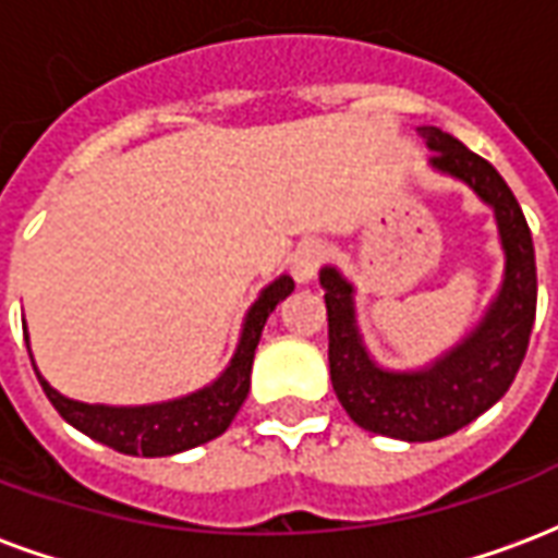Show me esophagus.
Here are the masks:
<instances>
[{
	"mask_svg": "<svg viewBox=\"0 0 558 558\" xmlns=\"http://www.w3.org/2000/svg\"><path fill=\"white\" fill-rule=\"evenodd\" d=\"M326 256H328V247L323 242H316V239L299 244V247H295V254H292V275H295V280H299V283L314 280L319 266L326 263Z\"/></svg>",
	"mask_w": 558,
	"mask_h": 558,
	"instance_id": "1",
	"label": "esophagus"
}]
</instances>
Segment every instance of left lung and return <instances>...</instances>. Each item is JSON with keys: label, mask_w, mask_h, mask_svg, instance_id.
<instances>
[{"label": "left lung", "mask_w": 558, "mask_h": 558, "mask_svg": "<svg viewBox=\"0 0 558 558\" xmlns=\"http://www.w3.org/2000/svg\"><path fill=\"white\" fill-rule=\"evenodd\" d=\"M433 170L466 182L493 208L505 251L502 290L466 338L424 371H383L355 326L352 283L326 266L319 283L328 311V367L340 407L359 427L403 442H430L487 412L514 383L538 304L535 247L523 208L493 163L439 128H418Z\"/></svg>", "instance_id": "1"}]
</instances>
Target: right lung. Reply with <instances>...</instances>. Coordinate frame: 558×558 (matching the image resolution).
I'll list each match as a JSON object with an SVG mask.
<instances>
[{
  "instance_id": "right-lung-1",
  "label": "right lung",
  "mask_w": 558,
  "mask_h": 558,
  "mask_svg": "<svg viewBox=\"0 0 558 558\" xmlns=\"http://www.w3.org/2000/svg\"><path fill=\"white\" fill-rule=\"evenodd\" d=\"M295 290L290 275H280L275 283H268L259 292L254 307L244 316L242 338L235 347L230 367L211 383L199 388L194 395L167 403H151V407H101V403H80L65 395H59L35 367L38 383L44 395L53 403L56 412L74 424L80 433L92 436L95 442L110 445L113 451L122 454H143V457H167L196 448V445L215 439L227 430L235 418V412L242 410L244 398L251 391V367H254V352L266 326L268 314L278 307L290 292ZM26 338V328H23ZM29 340V338H26ZM32 359V352H29Z\"/></svg>"
}]
</instances>
